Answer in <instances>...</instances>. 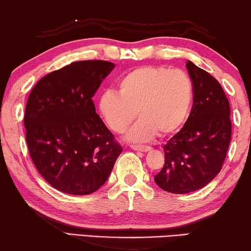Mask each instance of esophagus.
I'll use <instances>...</instances> for the list:
<instances>
[{"mask_svg":"<svg viewBox=\"0 0 251 251\" xmlns=\"http://www.w3.org/2000/svg\"><path fill=\"white\" fill-rule=\"evenodd\" d=\"M131 148H132L133 150L141 151V152H147V151H149L151 149V148L148 147V146H135V145H132V146H131Z\"/></svg>","mask_w":251,"mask_h":251,"instance_id":"obj_1","label":"esophagus"}]
</instances>
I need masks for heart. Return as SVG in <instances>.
<instances>
[{"instance_id": "heart-1", "label": "heart", "mask_w": 251, "mask_h": 251, "mask_svg": "<svg viewBox=\"0 0 251 251\" xmlns=\"http://www.w3.org/2000/svg\"><path fill=\"white\" fill-rule=\"evenodd\" d=\"M194 100V83L182 70L163 67L135 68L118 81V92L108 90L98 108L106 126L122 133L137 113L141 117L130 129L131 141H147L175 133L186 120Z\"/></svg>"}]
</instances>
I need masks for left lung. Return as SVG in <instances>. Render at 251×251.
Here are the masks:
<instances>
[{
  "label": "left lung",
  "instance_id": "obj_1",
  "mask_svg": "<svg viewBox=\"0 0 251 251\" xmlns=\"http://www.w3.org/2000/svg\"><path fill=\"white\" fill-rule=\"evenodd\" d=\"M194 104L182 129L163 147L164 164L154 181L171 194L199 190L219 174L231 140L229 101L215 77L190 61Z\"/></svg>",
  "mask_w": 251,
  "mask_h": 251
}]
</instances>
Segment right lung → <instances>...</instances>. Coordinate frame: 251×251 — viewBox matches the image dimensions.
Masks as SVG:
<instances>
[{
	"label": "right lung",
	"instance_id": "add662e5",
	"mask_svg": "<svg viewBox=\"0 0 251 251\" xmlns=\"http://www.w3.org/2000/svg\"><path fill=\"white\" fill-rule=\"evenodd\" d=\"M113 68L103 60L76 61L43 76L28 96L24 114L28 152L56 190L76 196L97 191L122 152L92 100Z\"/></svg>",
	"mask_w": 251,
	"mask_h": 251
}]
</instances>
